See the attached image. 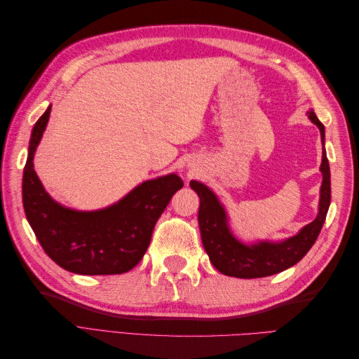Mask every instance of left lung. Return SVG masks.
<instances>
[{"mask_svg":"<svg viewBox=\"0 0 359 359\" xmlns=\"http://www.w3.org/2000/svg\"><path fill=\"white\" fill-rule=\"evenodd\" d=\"M313 124H316L322 144H325V127L313 111L307 112ZM322 186L318 217L307 226L287 240L280 243L259 241L247 245L236 240L229 229L227 214L224 206L217 199L212 190L205 184L190 181V187L198 193L201 199L199 206V229L205 252L208 253L211 264L222 274L238 278H259L281 273L307 255L309 250L316 243L322 226L327 219V212L331 203V173L327 151L323 147L322 153Z\"/></svg>","mask_w":359,"mask_h":359,"instance_id":"8db88e82","label":"left lung"}]
</instances>
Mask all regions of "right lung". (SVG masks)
<instances>
[{
    "label": "right lung",
    "mask_w": 359,
    "mask_h": 359,
    "mask_svg": "<svg viewBox=\"0 0 359 359\" xmlns=\"http://www.w3.org/2000/svg\"><path fill=\"white\" fill-rule=\"evenodd\" d=\"M50 106L32 133L24 168L22 201L27 220L46 255L81 276L123 274L144 257L154 226L182 186L177 173L139 184L116 203L97 211H76L53 201L34 170V153L49 121Z\"/></svg>",
    "instance_id": "obj_1"
}]
</instances>
